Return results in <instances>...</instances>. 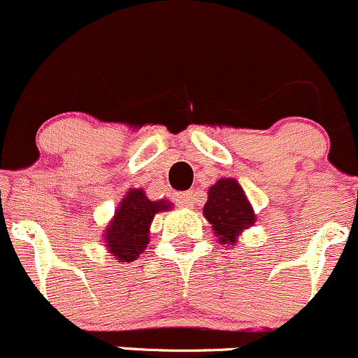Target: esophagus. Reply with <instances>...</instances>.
<instances>
[{
	"mask_svg": "<svg viewBox=\"0 0 358 358\" xmlns=\"http://www.w3.org/2000/svg\"><path fill=\"white\" fill-rule=\"evenodd\" d=\"M173 201H175L176 206H182V208H194L195 204V192H182V194L173 195Z\"/></svg>",
	"mask_w": 358,
	"mask_h": 358,
	"instance_id": "esophagus-1",
	"label": "esophagus"
}]
</instances>
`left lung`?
Here are the masks:
<instances>
[{
  "mask_svg": "<svg viewBox=\"0 0 358 358\" xmlns=\"http://www.w3.org/2000/svg\"><path fill=\"white\" fill-rule=\"evenodd\" d=\"M204 217L213 224L221 245H236L238 235L255 223V214L243 189L233 178H221L208 192Z\"/></svg>",
  "mask_w": 358,
  "mask_h": 358,
  "instance_id": "left-lung-1",
  "label": "left lung"
}]
</instances>
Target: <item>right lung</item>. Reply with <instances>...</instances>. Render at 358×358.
Wrapping results in <instances>:
<instances>
[{
  "label": "right lung",
  "mask_w": 358,
  "mask_h": 358,
  "mask_svg": "<svg viewBox=\"0 0 358 358\" xmlns=\"http://www.w3.org/2000/svg\"><path fill=\"white\" fill-rule=\"evenodd\" d=\"M169 208L171 204L168 201H149L142 189L129 190L103 235L108 250L116 261H135L148 247L154 214L169 210Z\"/></svg>",
  "instance_id": "obj_1"
}]
</instances>
